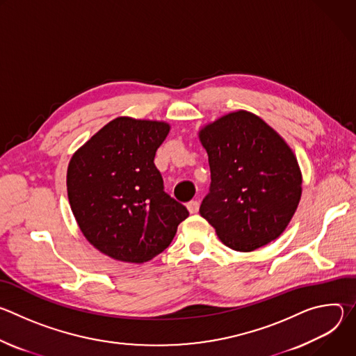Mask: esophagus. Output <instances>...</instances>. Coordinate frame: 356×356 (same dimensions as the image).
I'll return each instance as SVG.
<instances>
[{
  "label": "esophagus",
  "mask_w": 356,
  "mask_h": 356,
  "mask_svg": "<svg viewBox=\"0 0 356 356\" xmlns=\"http://www.w3.org/2000/svg\"><path fill=\"white\" fill-rule=\"evenodd\" d=\"M200 209V202L197 200H191L187 202V210L190 214H195Z\"/></svg>",
  "instance_id": "obj_1"
}]
</instances>
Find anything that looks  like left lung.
<instances>
[{"label": "left lung", "instance_id": "8db88e82", "mask_svg": "<svg viewBox=\"0 0 356 356\" xmlns=\"http://www.w3.org/2000/svg\"><path fill=\"white\" fill-rule=\"evenodd\" d=\"M209 155L210 193L200 214L228 248L255 250L282 235L301 197V172L284 139L239 110L198 132Z\"/></svg>", "mask_w": 356, "mask_h": 356}]
</instances>
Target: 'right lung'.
I'll return each instance as SVG.
<instances>
[{
	"label": "right lung",
	"mask_w": 356,
	"mask_h": 356,
	"mask_svg": "<svg viewBox=\"0 0 356 356\" xmlns=\"http://www.w3.org/2000/svg\"><path fill=\"white\" fill-rule=\"evenodd\" d=\"M170 125L118 117L72 156L67 195L86 239L104 255L143 264L163 252L188 217L165 193L154 161Z\"/></svg>",
	"instance_id": "right-lung-1"
}]
</instances>
